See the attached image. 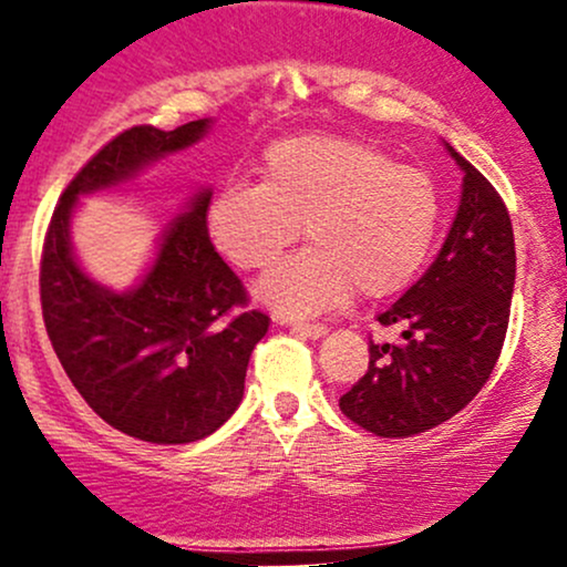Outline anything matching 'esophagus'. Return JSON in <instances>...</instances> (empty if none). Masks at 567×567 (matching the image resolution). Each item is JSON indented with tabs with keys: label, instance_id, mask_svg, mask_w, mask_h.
<instances>
[{
	"label": "esophagus",
	"instance_id": "34e87169",
	"mask_svg": "<svg viewBox=\"0 0 567 567\" xmlns=\"http://www.w3.org/2000/svg\"><path fill=\"white\" fill-rule=\"evenodd\" d=\"M292 330H298L301 336H309V338H322L328 333V324L322 322H292Z\"/></svg>",
	"mask_w": 567,
	"mask_h": 567
}]
</instances>
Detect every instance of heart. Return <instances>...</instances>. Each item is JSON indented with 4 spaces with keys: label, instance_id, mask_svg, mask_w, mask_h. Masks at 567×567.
Returning <instances> with one entry per match:
<instances>
[{
    "label": "heart",
    "instance_id": "obj_1",
    "mask_svg": "<svg viewBox=\"0 0 567 567\" xmlns=\"http://www.w3.org/2000/svg\"><path fill=\"white\" fill-rule=\"evenodd\" d=\"M309 247L277 264L258 298L282 315H317L405 290L424 269L440 229V194L429 173L394 165L370 143L292 135L264 152L261 181H234L207 205V234L243 271L266 269L296 243Z\"/></svg>",
    "mask_w": 567,
    "mask_h": 567
}]
</instances>
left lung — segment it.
Returning <instances> with one entry per match:
<instances>
[{
    "label": "left lung",
    "mask_w": 567,
    "mask_h": 567,
    "mask_svg": "<svg viewBox=\"0 0 567 567\" xmlns=\"http://www.w3.org/2000/svg\"><path fill=\"white\" fill-rule=\"evenodd\" d=\"M447 152L464 171L451 234L426 275L379 315L383 328L400 324L402 343L370 338L365 375L338 400L375 437H413L453 419L504 347L517 264L509 210L472 162Z\"/></svg>",
    "instance_id": "left-lung-1"
}]
</instances>
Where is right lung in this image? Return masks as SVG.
<instances>
[{
    "label": "right lung",
    "mask_w": 567,
    "mask_h": 567,
    "mask_svg": "<svg viewBox=\"0 0 567 567\" xmlns=\"http://www.w3.org/2000/svg\"><path fill=\"white\" fill-rule=\"evenodd\" d=\"M207 125H135L109 141L58 199L39 266L44 328L76 392L109 426L157 445L207 437L237 410L269 315L247 309L243 279L210 243V192L173 220L157 261L127 292L101 288L76 266L69 218L80 194L133 178L197 143Z\"/></svg>",
    "instance_id": "add662e5"
}]
</instances>
